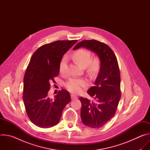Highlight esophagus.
Segmentation results:
<instances>
[{
    "instance_id": "obj_1",
    "label": "esophagus",
    "mask_w": 150,
    "mask_h": 150,
    "mask_svg": "<svg viewBox=\"0 0 150 150\" xmlns=\"http://www.w3.org/2000/svg\"><path fill=\"white\" fill-rule=\"evenodd\" d=\"M71 97L72 100H75V99L77 98V97L75 96V95H74V94H71Z\"/></svg>"
}]
</instances>
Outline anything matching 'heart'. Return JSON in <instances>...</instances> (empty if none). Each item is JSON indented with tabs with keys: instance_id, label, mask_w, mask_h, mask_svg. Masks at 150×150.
Masks as SVG:
<instances>
[{
	"instance_id": "heart-1",
	"label": "heart",
	"mask_w": 150,
	"mask_h": 150,
	"mask_svg": "<svg viewBox=\"0 0 150 150\" xmlns=\"http://www.w3.org/2000/svg\"><path fill=\"white\" fill-rule=\"evenodd\" d=\"M73 57L78 65L86 68L87 72L92 76H96L99 72L101 67L100 60L97 58L92 59L90 51L86 49H79L73 54ZM67 67V58L64 57L59 65V72L61 74H65ZM88 82L83 78H72L65 83V87L68 91L75 94H78L82 88L88 86Z\"/></svg>"
}]
</instances>
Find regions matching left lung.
<instances>
[{"mask_svg": "<svg viewBox=\"0 0 150 150\" xmlns=\"http://www.w3.org/2000/svg\"><path fill=\"white\" fill-rule=\"evenodd\" d=\"M81 47L94 52L101 62L95 85L87 91L93 101L79 98L82 123L90 127L99 128L110 120L116 112L121 97L120 70L115 54L104 42L96 40H83L73 49Z\"/></svg>", "mask_w": 150, "mask_h": 150, "instance_id": "8db88e82", "label": "left lung"}]
</instances>
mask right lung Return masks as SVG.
<instances>
[{
	"label": "right lung",
	"instance_id": "add662e5",
	"mask_svg": "<svg viewBox=\"0 0 150 150\" xmlns=\"http://www.w3.org/2000/svg\"><path fill=\"white\" fill-rule=\"evenodd\" d=\"M58 40L39 47L33 54L24 77L23 100L30 120L35 125L49 128L56 125L71 100L69 91H59L54 100L48 93L50 83L59 73L62 58L77 42Z\"/></svg>",
	"mask_w": 150,
	"mask_h": 150
}]
</instances>
